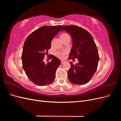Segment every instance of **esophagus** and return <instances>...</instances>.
Returning <instances> with one entry per match:
<instances>
[{
	"instance_id": "esophagus-1",
	"label": "esophagus",
	"mask_w": 121,
	"mask_h": 121,
	"mask_svg": "<svg viewBox=\"0 0 121 121\" xmlns=\"http://www.w3.org/2000/svg\"><path fill=\"white\" fill-rule=\"evenodd\" d=\"M61 64H63L64 63H65V61H64V60H61Z\"/></svg>"
}]
</instances>
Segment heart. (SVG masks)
Instances as JSON below:
<instances>
[{"instance_id":"b5f03b06","label":"heart","mask_w":121,"mask_h":121,"mask_svg":"<svg viewBox=\"0 0 121 121\" xmlns=\"http://www.w3.org/2000/svg\"><path fill=\"white\" fill-rule=\"evenodd\" d=\"M60 39L63 42H65V40L70 39V37L69 36L67 33H63L60 36ZM67 54V52L66 51H58L55 53L56 56H57L58 58H60V59H64L65 57V56H66Z\"/></svg>"}]
</instances>
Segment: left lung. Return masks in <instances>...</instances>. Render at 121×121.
I'll use <instances>...</instances> for the list:
<instances>
[{
    "mask_svg": "<svg viewBox=\"0 0 121 121\" xmlns=\"http://www.w3.org/2000/svg\"><path fill=\"white\" fill-rule=\"evenodd\" d=\"M67 31L73 39V46L69 60L78 58L75 65L71 62L68 72V78L72 83L83 85L89 82L95 73L99 57L92 36L83 28L76 25L65 26L61 31Z\"/></svg>",
    "mask_w": 121,
    "mask_h": 121,
    "instance_id": "left-lung-1",
    "label": "left lung"
}]
</instances>
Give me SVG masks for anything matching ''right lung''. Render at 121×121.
Masks as SVG:
<instances>
[{"label":"right lung","instance_id":"1","mask_svg":"<svg viewBox=\"0 0 121 121\" xmlns=\"http://www.w3.org/2000/svg\"><path fill=\"white\" fill-rule=\"evenodd\" d=\"M63 26H42L33 32L24 43L22 60L23 68L31 81L38 86L52 83L60 60L51 55L52 60L45 64L43 60L50 48L51 42Z\"/></svg>","mask_w":121,"mask_h":121}]
</instances>
